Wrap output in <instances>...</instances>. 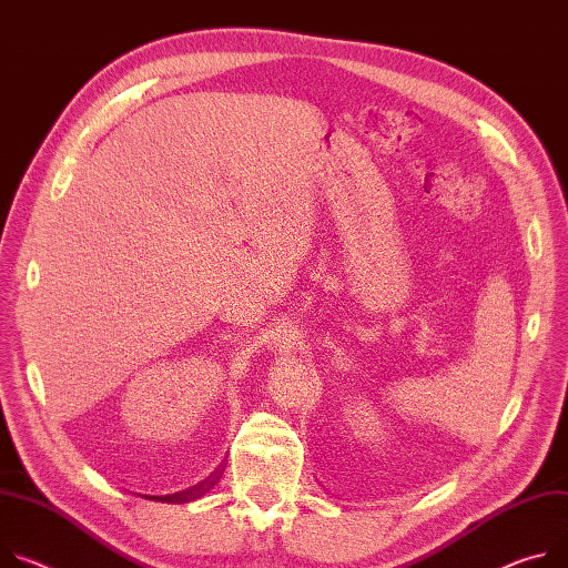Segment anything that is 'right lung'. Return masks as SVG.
I'll use <instances>...</instances> for the list:
<instances>
[{
	"mask_svg": "<svg viewBox=\"0 0 568 568\" xmlns=\"http://www.w3.org/2000/svg\"><path fill=\"white\" fill-rule=\"evenodd\" d=\"M203 491H205V487H203V483H199L196 487H192V489H187V491H179V494H170V496H146V494H144V498L165 500V503H183V500H194V498H199Z\"/></svg>",
	"mask_w": 568,
	"mask_h": 568,
	"instance_id": "add662e5",
	"label": "right lung"
}]
</instances>
